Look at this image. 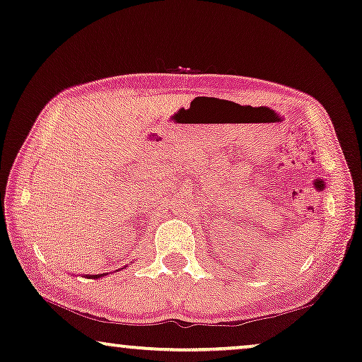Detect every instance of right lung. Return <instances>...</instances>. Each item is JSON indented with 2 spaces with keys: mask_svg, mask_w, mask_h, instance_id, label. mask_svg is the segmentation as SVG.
<instances>
[{
  "mask_svg": "<svg viewBox=\"0 0 362 362\" xmlns=\"http://www.w3.org/2000/svg\"><path fill=\"white\" fill-rule=\"evenodd\" d=\"M105 275H108V274H102V275H86V279H102V276H105Z\"/></svg>",
  "mask_w": 362,
  "mask_h": 362,
  "instance_id": "add662e5",
  "label": "right lung"
}]
</instances>
